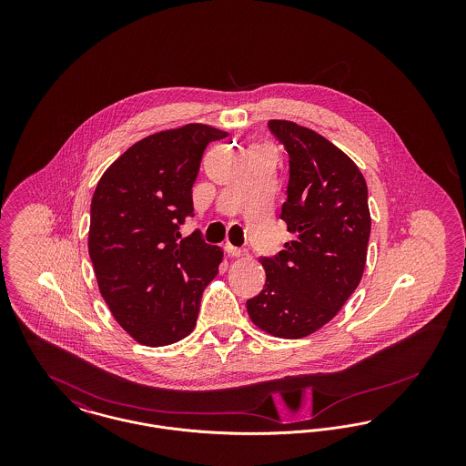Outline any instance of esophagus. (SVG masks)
<instances>
[{
	"label": "esophagus",
	"mask_w": 466,
	"mask_h": 466,
	"mask_svg": "<svg viewBox=\"0 0 466 466\" xmlns=\"http://www.w3.org/2000/svg\"><path fill=\"white\" fill-rule=\"evenodd\" d=\"M225 251L230 255V257H243L244 249L241 248H238V246H234V244L227 243L225 244Z\"/></svg>",
	"instance_id": "34e87169"
}]
</instances>
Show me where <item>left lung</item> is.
<instances>
[{
	"label": "left lung",
	"mask_w": 466,
	"mask_h": 466,
	"mask_svg": "<svg viewBox=\"0 0 466 466\" xmlns=\"http://www.w3.org/2000/svg\"><path fill=\"white\" fill-rule=\"evenodd\" d=\"M289 154L281 220L297 238L260 257L264 289L246 302L251 321L276 337L316 332L355 291L370 236L369 192L355 162L321 134L289 120H268Z\"/></svg>",
	"instance_id": "1"
}]
</instances>
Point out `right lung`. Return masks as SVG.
Instances as JSON below:
<instances>
[{
  "instance_id": "1",
  "label": "right lung",
  "mask_w": 466,
  "mask_h": 466,
  "mask_svg": "<svg viewBox=\"0 0 466 466\" xmlns=\"http://www.w3.org/2000/svg\"><path fill=\"white\" fill-rule=\"evenodd\" d=\"M227 133L202 124L152 134L118 157L90 202L89 255L111 314L139 344L167 346L194 330L202 291L222 249L199 230L192 187L211 141Z\"/></svg>"
}]
</instances>
